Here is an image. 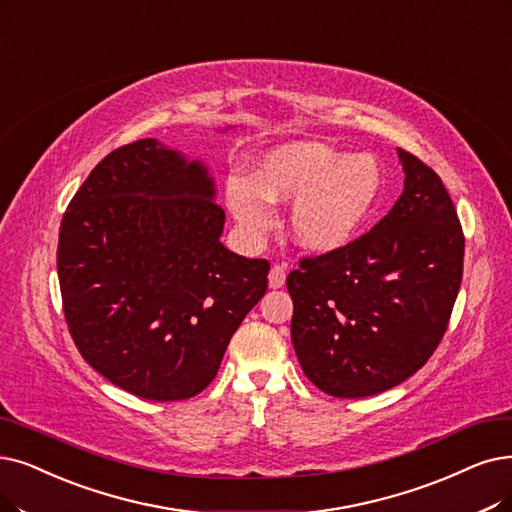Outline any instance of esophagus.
<instances>
[{"label": "esophagus", "mask_w": 512, "mask_h": 512, "mask_svg": "<svg viewBox=\"0 0 512 512\" xmlns=\"http://www.w3.org/2000/svg\"><path fill=\"white\" fill-rule=\"evenodd\" d=\"M283 283H285V267L283 264H273L271 273H269V285L273 290H277Z\"/></svg>", "instance_id": "esophagus-1"}]
</instances>
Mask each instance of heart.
<instances>
[{"instance_id":"heart-1","label":"heart","mask_w":512,"mask_h":512,"mask_svg":"<svg viewBox=\"0 0 512 512\" xmlns=\"http://www.w3.org/2000/svg\"><path fill=\"white\" fill-rule=\"evenodd\" d=\"M380 191L382 166L374 155L298 140L264 153L254 176H229L227 206L239 227L258 237L273 227L271 203H294V241L313 252H334L353 241Z\"/></svg>"}]
</instances>
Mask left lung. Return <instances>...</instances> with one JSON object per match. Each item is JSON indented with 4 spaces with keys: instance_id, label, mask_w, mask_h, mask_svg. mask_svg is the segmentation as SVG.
<instances>
[{
    "instance_id": "8db88e82",
    "label": "left lung",
    "mask_w": 512,
    "mask_h": 512,
    "mask_svg": "<svg viewBox=\"0 0 512 512\" xmlns=\"http://www.w3.org/2000/svg\"><path fill=\"white\" fill-rule=\"evenodd\" d=\"M397 155L405 182L391 212L344 248L302 258L285 281L302 372L332 397L378 395L416 374L460 290L464 235L452 197L418 157Z\"/></svg>"
}]
</instances>
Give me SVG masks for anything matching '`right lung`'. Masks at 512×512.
I'll list each match as a JSON object with an SVG mask.
<instances>
[{
    "mask_svg": "<svg viewBox=\"0 0 512 512\" xmlns=\"http://www.w3.org/2000/svg\"><path fill=\"white\" fill-rule=\"evenodd\" d=\"M214 197L206 163L142 138L98 163L60 222L56 267L73 342L140 399L201 393L267 292L269 262L220 243Z\"/></svg>",
    "mask_w": 512,
    "mask_h": 512,
    "instance_id": "right-lung-1",
    "label": "right lung"
}]
</instances>
